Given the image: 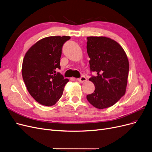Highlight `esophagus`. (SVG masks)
I'll list each match as a JSON object with an SVG mask.
<instances>
[{"label":"esophagus","mask_w":152,"mask_h":152,"mask_svg":"<svg viewBox=\"0 0 152 152\" xmlns=\"http://www.w3.org/2000/svg\"><path fill=\"white\" fill-rule=\"evenodd\" d=\"M77 80H79V81H80V82H83L86 81L87 79H86V78L85 77V76H81L80 78H79V79H77Z\"/></svg>","instance_id":"obj_1"}]
</instances>
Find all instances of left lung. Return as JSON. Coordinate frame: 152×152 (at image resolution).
Wrapping results in <instances>:
<instances>
[{"mask_svg":"<svg viewBox=\"0 0 152 152\" xmlns=\"http://www.w3.org/2000/svg\"><path fill=\"white\" fill-rule=\"evenodd\" d=\"M87 50L91 72H97L89 80L95 86L88 102L98 109L115 104L126 93L129 74L128 58L116 41L106 37H88Z\"/></svg>","mask_w":152,"mask_h":152,"instance_id":"1","label":"left lung"}]
</instances>
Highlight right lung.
I'll use <instances>...</instances> for the list:
<instances>
[{
    "mask_svg": "<svg viewBox=\"0 0 152 152\" xmlns=\"http://www.w3.org/2000/svg\"><path fill=\"white\" fill-rule=\"evenodd\" d=\"M69 36H51L37 42L25 55L22 76L30 94L39 103L56 104L69 81L56 70L60 69L63 45Z\"/></svg>",
    "mask_w": 152,
    "mask_h": 152,
    "instance_id": "1",
    "label": "right lung"
}]
</instances>
